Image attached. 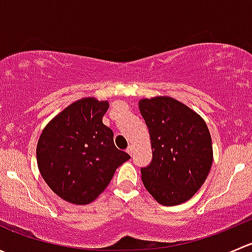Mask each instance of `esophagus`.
<instances>
[{
    "label": "esophagus",
    "mask_w": 252,
    "mask_h": 252,
    "mask_svg": "<svg viewBox=\"0 0 252 252\" xmlns=\"http://www.w3.org/2000/svg\"><path fill=\"white\" fill-rule=\"evenodd\" d=\"M126 152H128V154L130 155V156H133V154H134V146H131V145H130V146H129L128 149H126Z\"/></svg>",
    "instance_id": "obj_1"
}]
</instances>
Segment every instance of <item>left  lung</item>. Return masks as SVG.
Here are the masks:
<instances>
[{
  "label": "left lung",
  "instance_id": "8db88e82",
  "mask_svg": "<svg viewBox=\"0 0 252 252\" xmlns=\"http://www.w3.org/2000/svg\"><path fill=\"white\" fill-rule=\"evenodd\" d=\"M139 110L152 147L151 163L141 168L142 183L158 204H183L194 196L210 173V130L200 114L169 96L142 98Z\"/></svg>",
  "mask_w": 252,
  "mask_h": 252
}]
</instances>
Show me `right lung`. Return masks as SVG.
<instances>
[{
    "label": "right lung",
    "instance_id": "1",
    "mask_svg": "<svg viewBox=\"0 0 252 252\" xmlns=\"http://www.w3.org/2000/svg\"><path fill=\"white\" fill-rule=\"evenodd\" d=\"M108 101L84 97L51 119L36 146L37 167L56 195L88 205L110 184L114 172L130 158L114 146L113 131L102 123Z\"/></svg>",
    "mask_w": 252,
    "mask_h": 252
}]
</instances>
